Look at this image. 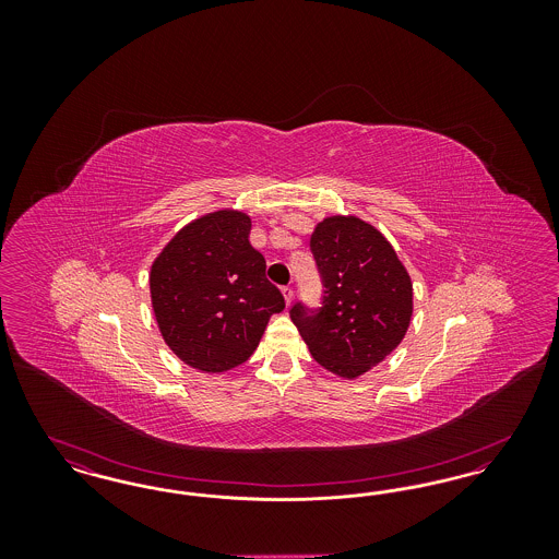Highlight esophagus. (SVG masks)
Listing matches in <instances>:
<instances>
[{"mask_svg": "<svg viewBox=\"0 0 559 559\" xmlns=\"http://www.w3.org/2000/svg\"><path fill=\"white\" fill-rule=\"evenodd\" d=\"M281 292H283V297H285V301H287V306H289L293 301V287H283Z\"/></svg>", "mask_w": 559, "mask_h": 559, "instance_id": "obj_1", "label": "esophagus"}]
</instances>
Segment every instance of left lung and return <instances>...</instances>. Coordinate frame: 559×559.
<instances>
[{
  "label": "left lung",
  "mask_w": 559,
  "mask_h": 559,
  "mask_svg": "<svg viewBox=\"0 0 559 559\" xmlns=\"http://www.w3.org/2000/svg\"><path fill=\"white\" fill-rule=\"evenodd\" d=\"M310 249L322 278V308H292L293 324L320 367L356 379L399 347L413 317V283L374 226L356 215L317 224Z\"/></svg>",
  "instance_id": "left-lung-1"
}]
</instances>
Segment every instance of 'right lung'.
I'll list each match as a JSON object with an SVG mask.
<instances>
[{
    "mask_svg": "<svg viewBox=\"0 0 559 559\" xmlns=\"http://www.w3.org/2000/svg\"><path fill=\"white\" fill-rule=\"evenodd\" d=\"M251 217L235 210L201 215L169 240L151 266L160 335L188 367L224 372L260 346L285 297L251 247Z\"/></svg>",
    "mask_w": 559,
    "mask_h": 559,
    "instance_id": "add662e5",
    "label": "right lung"
}]
</instances>
